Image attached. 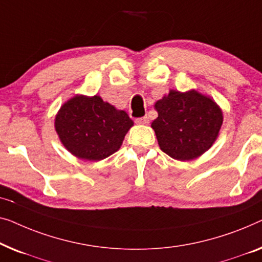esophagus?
<instances>
[{"mask_svg":"<svg viewBox=\"0 0 262 262\" xmlns=\"http://www.w3.org/2000/svg\"><path fill=\"white\" fill-rule=\"evenodd\" d=\"M135 122L138 123V124H148L149 123V119L147 116L139 117V119L135 120Z\"/></svg>","mask_w":262,"mask_h":262,"instance_id":"esophagus-1","label":"esophagus"}]
</instances>
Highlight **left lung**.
Wrapping results in <instances>:
<instances>
[{
  "instance_id": "1",
  "label": "left lung",
  "mask_w": 262,
  "mask_h": 262,
  "mask_svg": "<svg viewBox=\"0 0 262 262\" xmlns=\"http://www.w3.org/2000/svg\"><path fill=\"white\" fill-rule=\"evenodd\" d=\"M154 106L158 117L152 128L160 149L177 160H192L206 152L223 122L219 105L194 90H171Z\"/></svg>"
}]
</instances>
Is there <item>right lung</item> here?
Wrapping results in <instances>:
<instances>
[{"mask_svg":"<svg viewBox=\"0 0 262 262\" xmlns=\"http://www.w3.org/2000/svg\"><path fill=\"white\" fill-rule=\"evenodd\" d=\"M54 126L69 152L79 159L98 161L120 148L133 121L99 96H75L59 110Z\"/></svg>","mask_w":262,"mask_h":262,"instance_id":"add662e5","label":"right lung"}]
</instances>
